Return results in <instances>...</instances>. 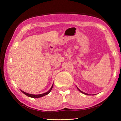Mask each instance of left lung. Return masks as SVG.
<instances>
[{"label": "left lung", "instance_id": "obj_1", "mask_svg": "<svg viewBox=\"0 0 121 121\" xmlns=\"http://www.w3.org/2000/svg\"><path fill=\"white\" fill-rule=\"evenodd\" d=\"M77 88H78V91H80L81 92H82V93H83V94H85V95H90L89 94H86V93H85V92H83V91H81L80 89H79V88H78V87H77Z\"/></svg>", "mask_w": 121, "mask_h": 121}]
</instances>
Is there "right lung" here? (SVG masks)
Listing matches in <instances>:
<instances>
[{"mask_svg": "<svg viewBox=\"0 0 121 121\" xmlns=\"http://www.w3.org/2000/svg\"><path fill=\"white\" fill-rule=\"evenodd\" d=\"M53 84H52V86H51V87L50 88V89L49 90V91H47L45 92V93H43V94H39V95H33V94H28V93H26V92H25L23 91H22L21 90V91L24 94H25V95H26L27 96L29 97H31V98H40V97H43V96H46V95H48V94H49V92L51 91V89H52V87H53Z\"/></svg>", "mask_w": 121, "mask_h": 121, "instance_id": "add662e5", "label": "right lung"}]
</instances>
